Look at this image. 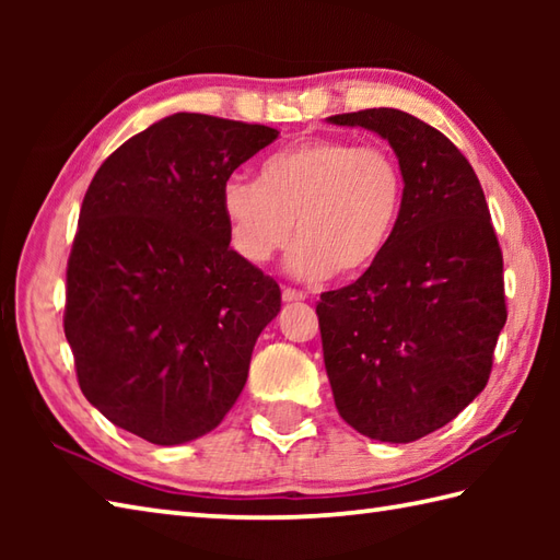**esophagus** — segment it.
<instances>
[{
	"label": "esophagus",
	"instance_id": "1",
	"mask_svg": "<svg viewBox=\"0 0 560 560\" xmlns=\"http://www.w3.org/2000/svg\"><path fill=\"white\" fill-rule=\"evenodd\" d=\"M281 299L283 301H287V303H301V301H305L307 299V295L303 293V291H299V289H283L281 291Z\"/></svg>",
	"mask_w": 560,
	"mask_h": 560
}]
</instances>
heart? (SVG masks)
Instances as JSON below:
<instances>
[{"label": "heart", "instance_id": "1", "mask_svg": "<svg viewBox=\"0 0 560 560\" xmlns=\"http://www.w3.org/2000/svg\"><path fill=\"white\" fill-rule=\"evenodd\" d=\"M404 207V173L380 144L319 137L265 159L259 180L231 177L221 209L231 241L265 265L295 241L289 269L299 279L355 277L385 253Z\"/></svg>", "mask_w": 560, "mask_h": 560}]
</instances>
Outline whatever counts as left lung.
Returning <instances> with one entry per match:
<instances>
[{
	"label": "left lung",
	"instance_id": "left-lung-1",
	"mask_svg": "<svg viewBox=\"0 0 560 560\" xmlns=\"http://www.w3.org/2000/svg\"><path fill=\"white\" fill-rule=\"evenodd\" d=\"M395 149L404 207L387 249L317 301L341 419L383 443L450 423L489 383L508 319L503 253L477 173L452 141L395 108L331 115Z\"/></svg>",
	"mask_w": 560,
	"mask_h": 560
}]
</instances>
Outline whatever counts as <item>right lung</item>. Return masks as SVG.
<instances>
[{
	"label": "right lung",
	"instance_id": "1",
	"mask_svg": "<svg viewBox=\"0 0 560 560\" xmlns=\"http://www.w3.org/2000/svg\"><path fill=\"white\" fill-rule=\"evenodd\" d=\"M277 129L175 113L103 161L67 261L65 337L93 407L153 445L213 431L279 283L231 247L221 189Z\"/></svg>",
	"mask_w": 560,
	"mask_h": 560
}]
</instances>
